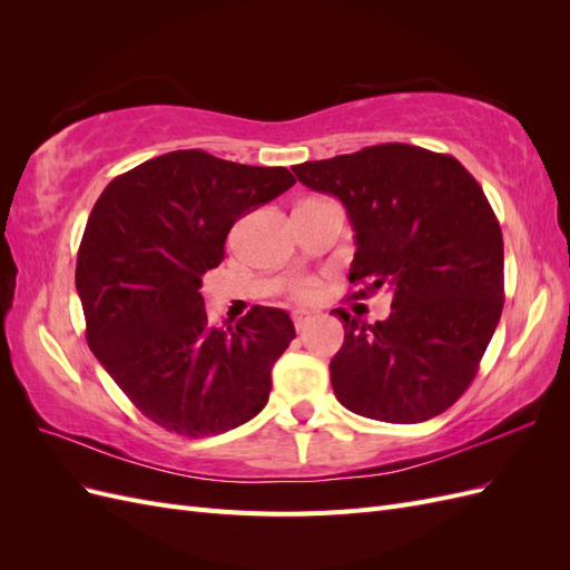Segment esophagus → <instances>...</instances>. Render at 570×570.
<instances>
[{"label":"esophagus","instance_id":"34e87169","mask_svg":"<svg viewBox=\"0 0 570 570\" xmlns=\"http://www.w3.org/2000/svg\"><path fill=\"white\" fill-rule=\"evenodd\" d=\"M314 318V314L312 312H306V308H295V312H292V321H295V327L297 331H304L306 327V323Z\"/></svg>","mask_w":570,"mask_h":570}]
</instances>
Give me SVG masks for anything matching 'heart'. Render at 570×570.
Instances as JSON below:
<instances>
[{
  "label": "heart",
  "mask_w": 570,
  "mask_h": 570,
  "mask_svg": "<svg viewBox=\"0 0 570 570\" xmlns=\"http://www.w3.org/2000/svg\"><path fill=\"white\" fill-rule=\"evenodd\" d=\"M289 295L299 302H314L318 297V283L314 278H295L289 283Z\"/></svg>",
  "instance_id": "b5f03b06"
}]
</instances>
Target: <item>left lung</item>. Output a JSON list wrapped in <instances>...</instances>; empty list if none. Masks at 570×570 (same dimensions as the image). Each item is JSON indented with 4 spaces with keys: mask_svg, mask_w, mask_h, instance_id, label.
<instances>
[{
    "mask_svg": "<svg viewBox=\"0 0 570 570\" xmlns=\"http://www.w3.org/2000/svg\"><path fill=\"white\" fill-rule=\"evenodd\" d=\"M337 197L354 228V299L392 292L373 325L335 308L337 402L358 416L421 423L471 385L504 306L502 228L475 178L450 154L387 142L292 168Z\"/></svg>",
    "mask_w": 570,
    "mask_h": 570,
    "instance_id": "left-lung-1",
    "label": "left lung"
}]
</instances>
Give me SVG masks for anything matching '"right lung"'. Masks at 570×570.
I'll return each mask as SVG.
<instances>
[{"mask_svg":"<svg viewBox=\"0 0 570 570\" xmlns=\"http://www.w3.org/2000/svg\"><path fill=\"white\" fill-rule=\"evenodd\" d=\"M292 185L283 166L178 149L114 178L92 206L76 262L85 337L128 400L170 433L220 435L268 402L295 325L273 306L214 325L199 287L235 220Z\"/></svg>","mask_w":570,"mask_h":570,"instance_id":"right-lung-1","label":"right lung"}]
</instances>
